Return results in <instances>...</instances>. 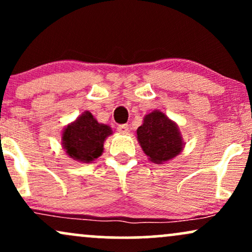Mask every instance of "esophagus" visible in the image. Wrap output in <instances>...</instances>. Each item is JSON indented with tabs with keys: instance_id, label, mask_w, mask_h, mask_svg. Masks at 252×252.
<instances>
[{
	"instance_id": "esophagus-1",
	"label": "esophagus",
	"mask_w": 252,
	"mask_h": 252,
	"mask_svg": "<svg viewBox=\"0 0 252 252\" xmlns=\"http://www.w3.org/2000/svg\"><path fill=\"white\" fill-rule=\"evenodd\" d=\"M117 130L120 134H128L129 132V126L128 124H121L117 126Z\"/></svg>"
}]
</instances>
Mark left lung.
Returning a JSON list of instances; mask_svg holds the SVG:
<instances>
[{"label":"left lung","instance_id":"1","mask_svg":"<svg viewBox=\"0 0 252 252\" xmlns=\"http://www.w3.org/2000/svg\"><path fill=\"white\" fill-rule=\"evenodd\" d=\"M136 134L144 154L152 162L158 164L173 160L185 146L178 124L160 110L146 115Z\"/></svg>","mask_w":252,"mask_h":252}]
</instances>
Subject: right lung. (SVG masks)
I'll list each match as a JSON object with an SVG mask.
<instances>
[{
	"mask_svg": "<svg viewBox=\"0 0 252 252\" xmlns=\"http://www.w3.org/2000/svg\"><path fill=\"white\" fill-rule=\"evenodd\" d=\"M112 135L109 126L98 123L90 111H84L63 129L62 146L74 161L90 163L103 154L104 141Z\"/></svg>",
	"mask_w": 252,
	"mask_h": 252,
	"instance_id": "obj_1",
	"label": "right lung"
}]
</instances>
